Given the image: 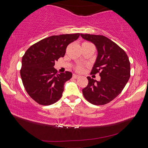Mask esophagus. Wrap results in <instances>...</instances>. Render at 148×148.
Masks as SVG:
<instances>
[{
  "label": "esophagus",
  "mask_w": 148,
  "mask_h": 148,
  "mask_svg": "<svg viewBox=\"0 0 148 148\" xmlns=\"http://www.w3.org/2000/svg\"><path fill=\"white\" fill-rule=\"evenodd\" d=\"M72 77H73L74 78H75V79H77V78H79V77L80 76H78V75L73 74V76H72Z\"/></svg>",
  "instance_id": "1"
}]
</instances>
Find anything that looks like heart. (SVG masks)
<instances>
[{
  "instance_id": "heart-1",
  "label": "heart",
  "mask_w": 148,
  "mask_h": 148,
  "mask_svg": "<svg viewBox=\"0 0 148 148\" xmlns=\"http://www.w3.org/2000/svg\"><path fill=\"white\" fill-rule=\"evenodd\" d=\"M83 66H82V65H78V66H77L76 67V70L77 72H82L83 71Z\"/></svg>"
}]
</instances>
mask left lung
<instances>
[{
  "instance_id": "left-lung-1",
  "label": "left lung",
  "mask_w": 148,
  "mask_h": 148,
  "mask_svg": "<svg viewBox=\"0 0 148 148\" xmlns=\"http://www.w3.org/2000/svg\"><path fill=\"white\" fill-rule=\"evenodd\" d=\"M84 39L93 43L98 56L91 74L99 73L101 80L91 77L87 86L82 89L87 101L95 105L109 103L119 95L130 78L131 66L127 53L118 45L102 35L80 34Z\"/></svg>"
}]
</instances>
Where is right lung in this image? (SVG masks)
Instances as JSON below:
<instances>
[{"label": "right lung", "instance_id": "1", "mask_svg": "<svg viewBox=\"0 0 148 148\" xmlns=\"http://www.w3.org/2000/svg\"><path fill=\"white\" fill-rule=\"evenodd\" d=\"M79 33L56 35L41 40L27 50L20 71L27 93L39 104L47 106L61 98L64 84L72 74L57 73L55 61L63 57L66 47L78 38Z\"/></svg>", "mask_w": 148, "mask_h": 148}]
</instances>
